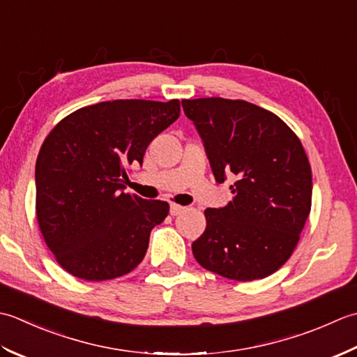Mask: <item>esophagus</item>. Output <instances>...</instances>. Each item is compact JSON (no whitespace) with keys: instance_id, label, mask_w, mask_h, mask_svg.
I'll use <instances>...</instances> for the list:
<instances>
[{"instance_id":"esophagus-1","label":"esophagus","mask_w":357,"mask_h":357,"mask_svg":"<svg viewBox=\"0 0 357 357\" xmlns=\"http://www.w3.org/2000/svg\"><path fill=\"white\" fill-rule=\"evenodd\" d=\"M185 211V208L183 206H180V205H176V203H171V208H169V213H171V215H178V214H181Z\"/></svg>"}]
</instances>
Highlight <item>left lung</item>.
<instances>
[{
    "label": "left lung",
    "instance_id": "8db88e82",
    "mask_svg": "<svg viewBox=\"0 0 357 357\" xmlns=\"http://www.w3.org/2000/svg\"><path fill=\"white\" fill-rule=\"evenodd\" d=\"M217 183L234 174V197L205 211L192 254L208 271L238 282L264 279L291 257L311 209V166L278 115L243 100L181 101Z\"/></svg>",
    "mask_w": 357,
    "mask_h": 357
}]
</instances>
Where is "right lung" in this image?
<instances>
[{
	"label": "right lung",
	"mask_w": 357,
	"mask_h": 357,
	"mask_svg": "<svg viewBox=\"0 0 357 357\" xmlns=\"http://www.w3.org/2000/svg\"><path fill=\"white\" fill-rule=\"evenodd\" d=\"M178 115V100L101 101L50 130L35 166L36 219L69 274L109 280L143 260L169 205L125 192V168L143 163L149 143Z\"/></svg>",
	"instance_id": "right-lung-1"
}]
</instances>
